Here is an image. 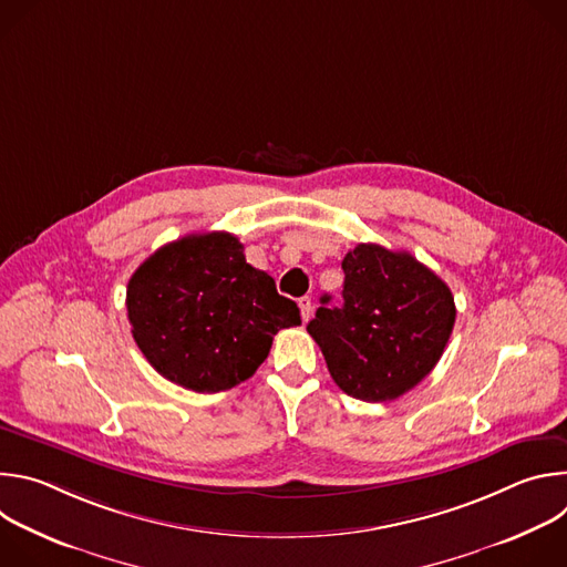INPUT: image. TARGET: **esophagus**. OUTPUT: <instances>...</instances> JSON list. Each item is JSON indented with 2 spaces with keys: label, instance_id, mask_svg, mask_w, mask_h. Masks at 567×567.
<instances>
[{
  "label": "esophagus",
  "instance_id": "1",
  "mask_svg": "<svg viewBox=\"0 0 567 567\" xmlns=\"http://www.w3.org/2000/svg\"><path fill=\"white\" fill-rule=\"evenodd\" d=\"M298 307H300V316H302V320L307 322V320H309V316H311V298H309V296L298 298Z\"/></svg>",
  "mask_w": 567,
  "mask_h": 567
}]
</instances>
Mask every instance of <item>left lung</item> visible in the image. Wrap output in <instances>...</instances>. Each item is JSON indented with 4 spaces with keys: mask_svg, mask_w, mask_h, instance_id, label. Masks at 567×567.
<instances>
[{
    "mask_svg": "<svg viewBox=\"0 0 567 567\" xmlns=\"http://www.w3.org/2000/svg\"><path fill=\"white\" fill-rule=\"evenodd\" d=\"M343 305L322 307L307 332L334 383L363 401H392L437 365L455 322L449 285L406 251L357 245L343 258Z\"/></svg>",
    "mask_w": 567,
    "mask_h": 567,
    "instance_id": "8db88e82",
    "label": "left lung"
}]
</instances>
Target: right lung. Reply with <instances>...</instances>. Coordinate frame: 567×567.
Masks as SVG:
<instances>
[{
    "label": "right lung",
    "mask_w": 567,
    "mask_h": 567,
    "mask_svg": "<svg viewBox=\"0 0 567 567\" xmlns=\"http://www.w3.org/2000/svg\"><path fill=\"white\" fill-rule=\"evenodd\" d=\"M132 337L168 381L219 392L254 377L282 328L300 326L293 300L251 267L239 239L193 233L156 249L127 282Z\"/></svg>",
    "instance_id": "obj_1"
}]
</instances>
